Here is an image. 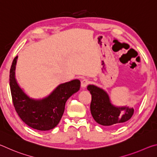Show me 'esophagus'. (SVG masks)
Segmentation results:
<instances>
[{"label": "esophagus", "mask_w": 157, "mask_h": 157, "mask_svg": "<svg viewBox=\"0 0 157 157\" xmlns=\"http://www.w3.org/2000/svg\"><path fill=\"white\" fill-rule=\"evenodd\" d=\"M89 84V81L88 80V79H84L83 80H82L81 82V86L82 87V88L84 89L86 88L87 85H88Z\"/></svg>", "instance_id": "1"}]
</instances>
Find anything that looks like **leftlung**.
Returning <instances> with one entry per match:
<instances>
[{
    "mask_svg": "<svg viewBox=\"0 0 157 157\" xmlns=\"http://www.w3.org/2000/svg\"><path fill=\"white\" fill-rule=\"evenodd\" d=\"M87 89L92 96L90 106L91 115L98 124L109 127H117L132 118L134 112L133 107L114 105L107 92L95 85H88Z\"/></svg>",
    "mask_w": 157,
    "mask_h": 157,
    "instance_id": "left-lung-1",
    "label": "left lung"
}]
</instances>
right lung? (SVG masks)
<instances>
[{
	"label": "right lung",
	"instance_id": "obj_1",
	"mask_svg": "<svg viewBox=\"0 0 157 157\" xmlns=\"http://www.w3.org/2000/svg\"><path fill=\"white\" fill-rule=\"evenodd\" d=\"M18 56L15 57L10 71V86L15 110L29 127L40 131L55 128L62 118L65 105L71 95L80 88V81L73 79L58 85L46 97L34 99L21 88L16 79Z\"/></svg>",
	"mask_w": 157,
	"mask_h": 157
}]
</instances>
